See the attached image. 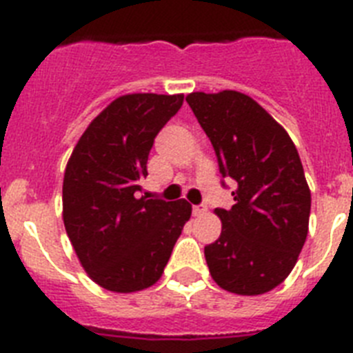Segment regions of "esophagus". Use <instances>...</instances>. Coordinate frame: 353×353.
<instances>
[{
  "label": "esophagus",
  "instance_id": "34e87169",
  "mask_svg": "<svg viewBox=\"0 0 353 353\" xmlns=\"http://www.w3.org/2000/svg\"><path fill=\"white\" fill-rule=\"evenodd\" d=\"M192 214H194L196 217L207 214V207H205V205H194V207H192Z\"/></svg>",
  "mask_w": 353,
  "mask_h": 353
}]
</instances>
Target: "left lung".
Wrapping results in <instances>:
<instances>
[{
    "instance_id": "left-lung-1",
    "label": "left lung",
    "mask_w": 353,
    "mask_h": 353,
    "mask_svg": "<svg viewBox=\"0 0 353 353\" xmlns=\"http://www.w3.org/2000/svg\"><path fill=\"white\" fill-rule=\"evenodd\" d=\"M210 139L223 179H233L235 205L215 208L221 236L205 248L217 285L261 295L285 281L307 236L311 191L299 152L256 101L235 90L185 97Z\"/></svg>"
}]
</instances>
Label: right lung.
Here are the masks:
<instances>
[{
    "label": "right lung",
    "instance_id": "obj_1",
    "mask_svg": "<svg viewBox=\"0 0 353 353\" xmlns=\"http://www.w3.org/2000/svg\"><path fill=\"white\" fill-rule=\"evenodd\" d=\"M182 102V93L118 97L84 130L67 162L65 230L90 279L109 292L155 285L191 219L185 199L139 196L155 136Z\"/></svg>",
    "mask_w": 353,
    "mask_h": 353
}]
</instances>
